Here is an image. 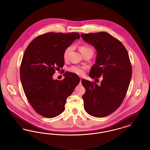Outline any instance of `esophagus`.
<instances>
[{"label":"esophagus","instance_id":"obj_1","mask_svg":"<svg viewBox=\"0 0 150 150\" xmlns=\"http://www.w3.org/2000/svg\"><path fill=\"white\" fill-rule=\"evenodd\" d=\"M81 80H82V79L80 78V84H81Z\"/></svg>","mask_w":150,"mask_h":150}]
</instances>
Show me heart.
Wrapping results in <instances>:
<instances>
[{"instance_id":"b5f03b06","label":"heart","mask_w":150,"mask_h":150,"mask_svg":"<svg viewBox=\"0 0 150 150\" xmlns=\"http://www.w3.org/2000/svg\"><path fill=\"white\" fill-rule=\"evenodd\" d=\"M72 50L71 46H69L67 47L64 50V53H63V58L64 60H67L70 56L71 52ZM79 50L84 56V54L87 53H93V48L88 45H81L79 47ZM86 70V67L84 66H72L70 67L69 68V71L78 75H82L84 74Z\"/></svg>"}]
</instances>
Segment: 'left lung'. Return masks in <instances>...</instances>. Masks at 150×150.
Returning a JSON list of instances; mask_svg holds the SVG:
<instances>
[{"instance_id": "obj_1", "label": "left lung", "mask_w": 150, "mask_h": 150, "mask_svg": "<svg viewBox=\"0 0 150 150\" xmlns=\"http://www.w3.org/2000/svg\"><path fill=\"white\" fill-rule=\"evenodd\" d=\"M81 36L97 52L89 76L103 77L100 86L82 79L86 89L83 96L84 109L91 116L105 117L120 107L128 91L132 74L128 53L120 41L106 32L81 34Z\"/></svg>"}]
</instances>
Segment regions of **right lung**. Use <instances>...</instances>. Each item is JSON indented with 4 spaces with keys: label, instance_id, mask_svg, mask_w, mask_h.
<instances>
[{
    "label": "right lung",
    "instance_id": "right-lung-1",
    "mask_svg": "<svg viewBox=\"0 0 150 150\" xmlns=\"http://www.w3.org/2000/svg\"><path fill=\"white\" fill-rule=\"evenodd\" d=\"M80 35L48 33L35 38L26 48L20 66L22 86L30 104L47 118L62 113L67 98L80 82L78 76L66 71L62 80L53 75L64 66L63 53Z\"/></svg>",
    "mask_w": 150,
    "mask_h": 150
}]
</instances>
